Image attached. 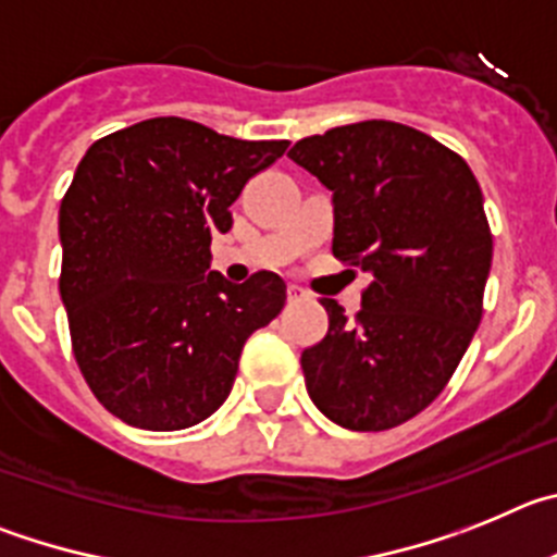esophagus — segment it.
Segmentation results:
<instances>
[{
  "label": "esophagus",
  "mask_w": 557,
  "mask_h": 557,
  "mask_svg": "<svg viewBox=\"0 0 557 557\" xmlns=\"http://www.w3.org/2000/svg\"><path fill=\"white\" fill-rule=\"evenodd\" d=\"M308 297V294H305L302 288H299V285H288V299L290 302H297V299H305Z\"/></svg>",
  "instance_id": "34e87169"
}]
</instances>
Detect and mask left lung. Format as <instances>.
Masks as SVG:
<instances>
[{"label": "left lung", "mask_w": 557, "mask_h": 557, "mask_svg": "<svg viewBox=\"0 0 557 557\" xmlns=\"http://www.w3.org/2000/svg\"><path fill=\"white\" fill-rule=\"evenodd\" d=\"M288 158L333 191V255L372 274L352 322L302 352L313 405L347 430H388L438 397L483 315L491 230L466 160L397 122L333 127Z\"/></svg>", "instance_id": "1"}]
</instances>
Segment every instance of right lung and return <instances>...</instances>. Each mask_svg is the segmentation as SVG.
<instances>
[{
	"label": "right lung",
	"mask_w": 557,
	"mask_h": 557,
	"mask_svg": "<svg viewBox=\"0 0 557 557\" xmlns=\"http://www.w3.org/2000/svg\"><path fill=\"white\" fill-rule=\"evenodd\" d=\"M288 141H242L177 116L91 144L60 202V299L94 397L141 430H185L230 397L255 330L285 305L258 272L233 285L210 269V235Z\"/></svg>",
	"instance_id": "1"
}]
</instances>
